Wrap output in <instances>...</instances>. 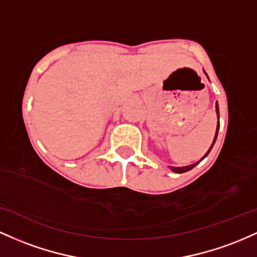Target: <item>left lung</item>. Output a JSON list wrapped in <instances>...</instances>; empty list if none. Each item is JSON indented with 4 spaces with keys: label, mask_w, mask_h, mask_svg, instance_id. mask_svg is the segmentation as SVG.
I'll use <instances>...</instances> for the list:
<instances>
[{
    "label": "left lung",
    "mask_w": 257,
    "mask_h": 257,
    "mask_svg": "<svg viewBox=\"0 0 257 257\" xmlns=\"http://www.w3.org/2000/svg\"><path fill=\"white\" fill-rule=\"evenodd\" d=\"M216 113H217V116H218V105L216 104ZM218 128H220V122H218V125H217V128H216V135H215V138H214V142H212V144H211V147H210V149L209 151H207V153L205 154V157L207 154H209L210 153V151H211V148L212 147H214V144H215V142H216V138H217V132H218ZM204 157V158H205ZM203 158V159H204ZM198 164V163H197ZM197 164H193V165H189V166H184V167H171V170L174 172H177V174H183V172H187V171H189V170H192L193 167H194L195 165H197Z\"/></svg>",
    "instance_id": "1"
}]
</instances>
